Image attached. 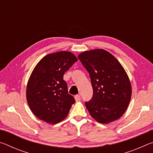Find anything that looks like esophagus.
<instances>
[{"label": "esophagus", "instance_id": "1", "mask_svg": "<svg viewBox=\"0 0 153 153\" xmlns=\"http://www.w3.org/2000/svg\"><path fill=\"white\" fill-rule=\"evenodd\" d=\"M75 100H76V102L79 101V100H81V97H80V95H79V94L76 95V97H75Z\"/></svg>", "mask_w": 153, "mask_h": 153}]
</instances>
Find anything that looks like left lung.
<instances>
[{"label": "left lung", "mask_w": 153, "mask_h": 153, "mask_svg": "<svg viewBox=\"0 0 153 153\" xmlns=\"http://www.w3.org/2000/svg\"><path fill=\"white\" fill-rule=\"evenodd\" d=\"M78 59L88 72L93 88L92 98L85 102L90 115L101 123L121 117L131 96V84L123 67L102 49L84 52Z\"/></svg>", "instance_id": "8db88e82"}]
</instances>
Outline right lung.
<instances>
[{
	"instance_id": "obj_1",
	"label": "right lung",
	"mask_w": 153,
	"mask_h": 153,
	"mask_svg": "<svg viewBox=\"0 0 153 153\" xmlns=\"http://www.w3.org/2000/svg\"><path fill=\"white\" fill-rule=\"evenodd\" d=\"M77 61L70 52L49 54L41 59L27 83L26 97L31 111L40 120L57 123L76 102L68 93L63 75Z\"/></svg>"
}]
</instances>
